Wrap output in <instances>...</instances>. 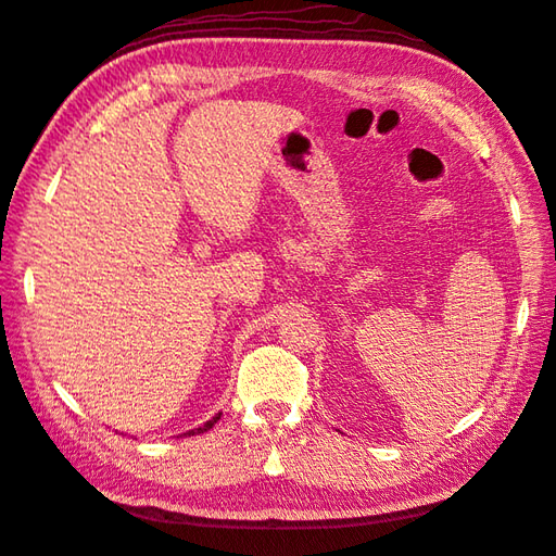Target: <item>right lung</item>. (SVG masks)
Wrapping results in <instances>:
<instances>
[{"label":"right lung","mask_w":556,"mask_h":556,"mask_svg":"<svg viewBox=\"0 0 556 556\" xmlns=\"http://www.w3.org/2000/svg\"><path fill=\"white\" fill-rule=\"evenodd\" d=\"M218 418H220V414H218V416H214V418H212V421H206V424H204L202 428H197V430H190V433H188V435H194V433H204V430H208V428H214V424L218 421Z\"/></svg>","instance_id":"1"}]
</instances>
